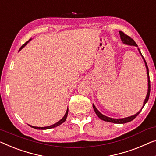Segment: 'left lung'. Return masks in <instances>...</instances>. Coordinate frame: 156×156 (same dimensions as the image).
I'll return each mask as SVG.
<instances>
[{
  "label": "left lung",
  "mask_w": 156,
  "mask_h": 156,
  "mask_svg": "<svg viewBox=\"0 0 156 156\" xmlns=\"http://www.w3.org/2000/svg\"><path fill=\"white\" fill-rule=\"evenodd\" d=\"M119 34H120V39H121L122 43H124V44H125V45H132V46L133 45V46H135V47H138V45H136V43H135V42H134V41L133 40V39L130 38V37L127 36V35L125 34L122 31H119ZM137 49H138V51H139V54L141 55V57H142V59L144 60V62L145 66H146V73H147V77H148V92H147V94H146V99H144V104H143L142 108H141V110L139 111L138 112L136 113V114H134V115H132V116H129V117H126V118H109V117H108V116H106V115H104L102 114L101 113H100L98 110H97V108L95 107L94 104H92V106H93V108H94V112L96 113V114L97 115V116H98V117L100 118L101 120H104V121H106V122L116 123V124H124V123L129 122L130 121H132V120H134V118H135L136 116L139 115V113L141 112V110H142V108H144V106H145V104L147 103V101L148 100V98H149L150 92H151V84H150L149 72H148V68L147 64H146V62L145 61L144 58L142 55H141L140 50H139L138 48H137Z\"/></svg>",
  "instance_id": "obj_1"
}]
</instances>
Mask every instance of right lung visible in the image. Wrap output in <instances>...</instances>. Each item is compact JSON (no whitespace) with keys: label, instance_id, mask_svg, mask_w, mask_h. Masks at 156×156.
Instances as JSON below:
<instances>
[{"label":"right lung","instance_id":"obj_1","mask_svg":"<svg viewBox=\"0 0 156 156\" xmlns=\"http://www.w3.org/2000/svg\"><path fill=\"white\" fill-rule=\"evenodd\" d=\"M31 40V39H29V41H28L27 42H26V43H25L24 45H23L22 47L20 48V50L19 51H20L21 50H22V49L24 48V47H25V46L27 45V44L29 43V42ZM68 112H69V108H67V110H66V113H65V115H64V117L62 118L61 120H59V121H58L57 122H56V123H55V124H53V125H50V126H47V127H35V126H32V125H29L30 127H33V128H34V129H51V128H54V127H57V126H59V125H60L61 124H62V123L63 122H65V120H66V118H67V115H68Z\"/></svg>","mask_w":156,"mask_h":156}]
</instances>
